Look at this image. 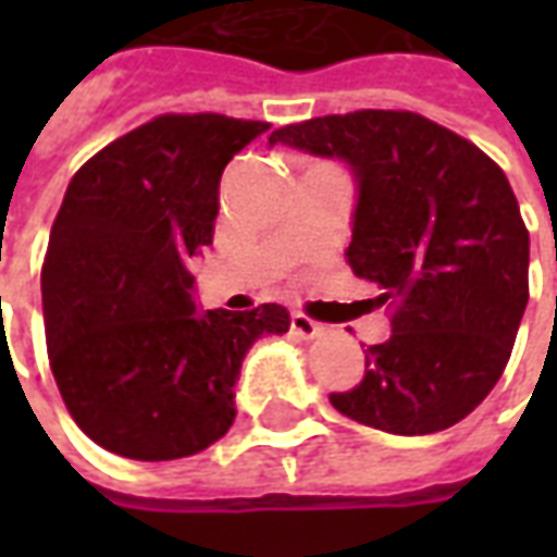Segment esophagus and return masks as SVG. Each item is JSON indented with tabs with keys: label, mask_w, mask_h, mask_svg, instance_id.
Listing matches in <instances>:
<instances>
[{
	"label": "esophagus",
	"mask_w": 557,
	"mask_h": 557,
	"mask_svg": "<svg viewBox=\"0 0 557 557\" xmlns=\"http://www.w3.org/2000/svg\"><path fill=\"white\" fill-rule=\"evenodd\" d=\"M292 331L298 334L301 339H315V337H322V331L325 327L319 325V322H313L310 315H304V313H292Z\"/></svg>",
	"instance_id": "esophagus-1"
}]
</instances>
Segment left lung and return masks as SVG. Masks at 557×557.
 <instances>
[{"label":"left lung","instance_id":"1","mask_svg":"<svg viewBox=\"0 0 557 557\" xmlns=\"http://www.w3.org/2000/svg\"><path fill=\"white\" fill-rule=\"evenodd\" d=\"M268 146L346 163V262L394 307L358 387L331 406L391 435L454 426L490 397L528 304V230L502 166L418 113L358 110L286 125Z\"/></svg>","mask_w":557,"mask_h":557}]
</instances>
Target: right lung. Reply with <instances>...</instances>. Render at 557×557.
<instances>
[{"label":"right lung","mask_w":557,"mask_h":557,"mask_svg":"<svg viewBox=\"0 0 557 557\" xmlns=\"http://www.w3.org/2000/svg\"><path fill=\"white\" fill-rule=\"evenodd\" d=\"M268 127L158 115L67 184L41 271L47 351L71 418L110 454L206 450L235 420L247 349L289 331L280 304L202 310L187 271L211 244L226 163Z\"/></svg>","instance_id":"obj_1"}]
</instances>
